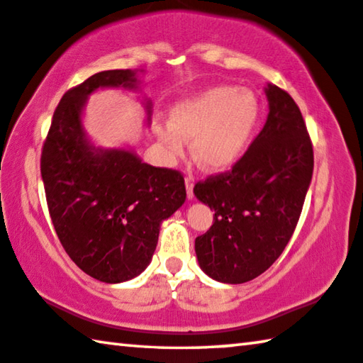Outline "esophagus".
Returning <instances> with one entry per match:
<instances>
[{"label": "esophagus", "mask_w": 363, "mask_h": 363, "mask_svg": "<svg viewBox=\"0 0 363 363\" xmlns=\"http://www.w3.org/2000/svg\"><path fill=\"white\" fill-rule=\"evenodd\" d=\"M194 186H195V177L192 174L186 176V190H187V196L190 200L194 199Z\"/></svg>", "instance_id": "obj_1"}]
</instances>
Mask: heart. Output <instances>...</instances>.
<instances>
[{"instance_id":"obj_1","label":"heart","mask_w":363,"mask_h":363,"mask_svg":"<svg viewBox=\"0 0 363 363\" xmlns=\"http://www.w3.org/2000/svg\"><path fill=\"white\" fill-rule=\"evenodd\" d=\"M259 121V102L250 89L213 86L171 108V123L153 125L169 158H179L192 140L195 158L208 169H225L248 150Z\"/></svg>"}]
</instances>
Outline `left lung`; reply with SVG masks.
<instances>
[{
	"mask_svg": "<svg viewBox=\"0 0 363 363\" xmlns=\"http://www.w3.org/2000/svg\"><path fill=\"white\" fill-rule=\"evenodd\" d=\"M266 125L230 171L210 176L194 194L214 210L195 238L200 267L223 284H245L272 266L290 242L314 171V150L301 110L267 84Z\"/></svg>",
	"mask_w": 363,
	"mask_h": 363,
	"instance_id": "8db88e82",
	"label": "left lung"
}]
</instances>
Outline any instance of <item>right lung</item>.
<instances>
[{"instance_id":"obj_1","label":"right lung","mask_w":363,"mask_h":363,"mask_svg":"<svg viewBox=\"0 0 363 363\" xmlns=\"http://www.w3.org/2000/svg\"><path fill=\"white\" fill-rule=\"evenodd\" d=\"M138 84L136 72L106 70L67 91L41 152V177L59 240L83 272L106 284L131 280L149 266L160 224L186 201L179 171L147 164L133 150L96 147L83 130L89 94ZM145 108L150 121V101Z\"/></svg>"}]
</instances>
